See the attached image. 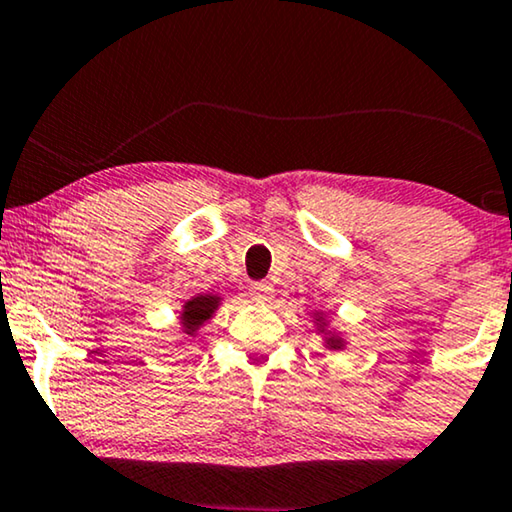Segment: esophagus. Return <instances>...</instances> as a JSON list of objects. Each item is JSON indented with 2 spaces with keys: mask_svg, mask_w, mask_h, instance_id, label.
Returning <instances> with one entry per match:
<instances>
[{
  "mask_svg": "<svg viewBox=\"0 0 512 512\" xmlns=\"http://www.w3.org/2000/svg\"><path fill=\"white\" fill-rule=\"evenodd\" d=\"M250 297L260 304H269L271 299H274V288H271L269 283H252Z\"/></svg>",
  "mask_w": 512,
  "mask_h": 512,
  "instance_id": "obj_1",
  "label": "esophagus"
}]
</instances>
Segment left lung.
Segmentation results:
<instances>
[{"label": "left lung", "instance_id": "1", "mask_svg": "<svg viewBox=\"0 0 512 512\" xmlns=\"http://www.w3.org/2000/svg\"><path fill=\"white\" fill-rule=\"evenodd\" d=\"M313 318H316V320H313V323H316V330L323 332V335H325V346H327V349H337V351L344 349L346 339L342 335H337L335 330H330V323H327L323 313H313Z\"/></svg>", "mask_w": 512, "mask_h": 512}]
</instances>
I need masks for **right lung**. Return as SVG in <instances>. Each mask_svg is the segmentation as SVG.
<instances>
[{
	"label": "right lung",
	"mask_w": 512,
	"mask_h": 512,
	"mask_svg": "<svg viewBox=\"0 0 512 512\" xmlns=\"http://www.w3.org/2000/svg\"><path fill=\"white\" fill-rule=\"evenodd\" d=\"M220 304H222L220 295H196L192 299H187L180 311V325H182V332H185V337H194L196 332H199V327L213 318V313L217 311V306Z\"/></svg>",
	"instance_id": "right-lung-1"
}]
</instances>
